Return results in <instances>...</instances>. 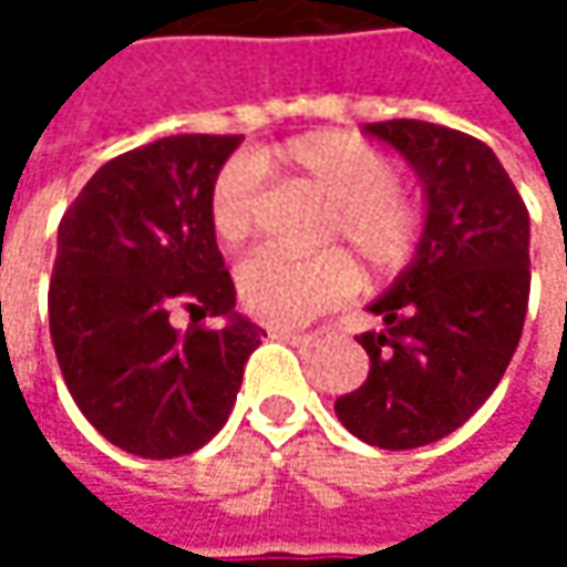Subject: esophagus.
<instances>
[{"label": "esophagus", "instance_id": "obj_1", "mask_svg": "<svg viewBox=\"0 0 567 567\" xmlns=\"http://www.w3.org/2000/svg\"><path fill=\"white\" fill-rule=\"evenodd\" d=\"M271 338L277 340H290L296 347H321V343H328L331 340V331L328 328H316V331H271Z\"/></svg>", "mask_w": 567, "mask_h": 567}]
</instances>
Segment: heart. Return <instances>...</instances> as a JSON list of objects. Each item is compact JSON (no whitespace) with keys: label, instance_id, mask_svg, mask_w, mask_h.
<instances>
[{"label":"heart","instance_id":"b5f03b06","mask_svg":"<svg viewBox=\"0 0 567 567\" xmlns=\"http://www.w3.org/2000/svg\"><path fill=\"white\" fill-rule=\"evenodd\" d=\"M261 164L284 166L331 205L324 243L343 239L369 271H398L420 243V214L398 192V166L357 135H299ZM265 207L258 166L229 161L210 192V224L227 246H243ZM357 268L343 251L290 258L261 251L236 271V293L249 316L268 324H299L353 290Z\"/></svg>","mask_w":567,"mask_h":567}]
</instances>
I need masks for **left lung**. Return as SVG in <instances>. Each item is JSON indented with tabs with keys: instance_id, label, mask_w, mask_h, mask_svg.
I'll return each mask as SVG.
<instances>
[{
	"instance_id": "left-lung-1",
	"label": "left lung",
	"mask_w": 567,
	"mask_h": 567,
	"mask_svg": "<svg viewBox=\"0 0 567 567\" xmlns=\"http://www.w3.org/2000/svg\"><path fill=\"white\" fill-rule=\"evenodd\" d=\"M423 183L413 261L369 302L360 334L369 379L334 403L357 439L388 451L451 435L486 403L512 362L530 299V214L492 147L445 125H362Z\"/></svg>"
}]
</instances>
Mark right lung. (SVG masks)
<instances>
[{
  "label": "right lung",
  "mask_w": 567,
  "mask_h": 567,
  "mask_svg": "<svg viewBox=\"0 0 567 567\" xmlns=\"http://www.w3.org/2000/svg\"><path fill=\"white\" fill-rule=\"evenodd\" d=\"M243 135H169L103 164L59 224L50 334L78 410L147 461L207 445L265 331L236 312L210 224L214 179ZM176 311L193 316L179 332ZM225 318L207 332L194 321Z\"/></svg>",
  "instance_id": "right-lung-1"
}]
</instances>
